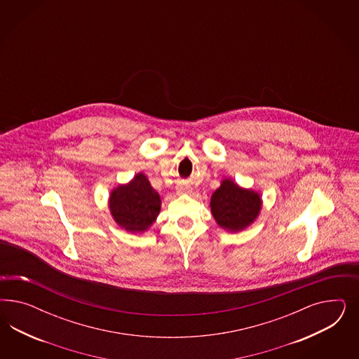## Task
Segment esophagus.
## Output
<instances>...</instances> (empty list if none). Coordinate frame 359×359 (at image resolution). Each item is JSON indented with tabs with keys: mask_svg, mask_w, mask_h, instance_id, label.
Instances as JSON below:
<instances>
[{
	"mask_svg": "<svg viewBox=\"0 0 359 359\" xmlns=\"http://www.w3.org/2000/svg\"><path fill=\"white\" fill-rule=\"evenodd\" d=\"M176 192H177V195H191L194 192V188L187 183H182V184L177 185Z\"/></svg>",
	"mask_w": 359,
	"mask_h": 359,
	"instance_id": "1",
	"label": "esophagus"
}]
</instances>
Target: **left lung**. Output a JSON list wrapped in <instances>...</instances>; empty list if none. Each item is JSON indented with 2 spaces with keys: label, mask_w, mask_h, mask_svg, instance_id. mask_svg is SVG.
Here are the masks:
<instances>
[{
  "label": "left lung",
  "mask_w": 359,
  "mask_h": 359,
  "mask_svg": "<svg viewBox=\"0 0 359 359\" xmlns=\"http://www.w3.org/2000/svg\"><path fill=\"white\" fill-rule=\"evenodd\" d=\"M261 209V195L231 179H224L210 197V212L218 226L231 233L249 228Z\"/></svg>",
  "instance_id": "obj_1"
}]
</instances>
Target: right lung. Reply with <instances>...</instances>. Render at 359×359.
I'll return each mask as SVG.
<instances>
[{
	"label": "right lung",
	"instance_id": "obj_1",
	"mask_svg": "<svg viewBox=\"0 0 359 359\" xmlns=\"http://www.w3.org/2000/svg\"><path fill=\"white\" fill-rule=\"evenodd\" d=\"M109 210L117 225L129 233H144L161 212L162 200L143 172L116 187L109 196Z\"/></svg>",
	"mask_w": 359,
	"mask_h": 359
}]
</instances>
